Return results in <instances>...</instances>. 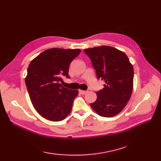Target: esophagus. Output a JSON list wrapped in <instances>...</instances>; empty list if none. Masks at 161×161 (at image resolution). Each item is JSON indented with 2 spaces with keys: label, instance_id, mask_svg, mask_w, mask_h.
I'll list each match as a JSON object with an SVG mask.
<instances>
[{
  "label": "esophagus",
  "instance_id": "obj_1",
  "mask_svg": "<svg viewBox=\"0 0 161 161\" xmlns=\"http://www.w3.org/2000/svg\"><path fill=\"white\" fill-rule=\"evenodd\" d=\"M79 92L81 94V95H85L86 94L87 91H82V90H79Z\"/></svg>",
  "mask_w": 161,
  "mask_h": 161
}]
</instances>
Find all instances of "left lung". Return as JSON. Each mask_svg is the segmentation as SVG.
<instances>
[{"mask_svg": "<svg viewBox=\"0 0 161 161\" xmlns=\"http://www.w3.org/2000/svg\"><path fill=\"white\" fill-rule=\"evenodd\" d=\"M96 71L105 82L97 91V100L91 107L102 117L111 118L125 108L132 92L134 69L125 53L115 47L100 46L84 50Z\"/></svg>", "mask_w": 161, "mask_h": 161, "instance_id": "obj_1", "label": "left lung"}]
</instances>
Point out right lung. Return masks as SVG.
Wrapping results in <instances>:
<instances>
[{"instance_id": "obj_1", "label": "right lung", "mask_w": 161, "mask_h": 161, "mask_svg": "<svg viewBox=\"0 0 161 161\" xmlns=\"http://www.w3.org/2000/svg\"><path fill=\"white\" fill-rule=\"evenodd\" d=\"M80 49L52 48L41 53L30 62L25 84L34 108L43 118L52 121L64 119L72 109L77 90L63 86L62 78L69 79L71 62Z\"/></svg>"}]
</instances>
